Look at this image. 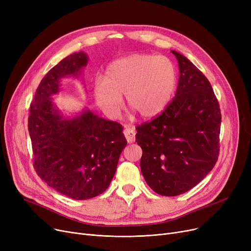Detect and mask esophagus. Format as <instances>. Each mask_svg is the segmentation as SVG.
I'll list each match as a JSON object with an SVG mask.
<instances>
[{"instance_id": "obj_1", "label": "esophagus", "mask_w": 251, "mask_h": 251, "mask_svg": "<svg viewBox=\"0 0 251 251\" xmlns=\"http://www.w3.org/2000/svg\"><path fill=\"white\" fill-rule=\"evenodd\" d=\"M124 135L128 141V143H132L135 141V130L133 128H125Z\"/></svg>"}]
</instances>
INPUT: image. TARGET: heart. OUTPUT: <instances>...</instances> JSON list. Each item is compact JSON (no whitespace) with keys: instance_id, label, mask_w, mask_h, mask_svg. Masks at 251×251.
<instances>
[{"instance_id":"heart-1","label":"heart","mask_w":251,"mask_h":251,"mask_svg":"<svg viewBox=\"0 0 251 251\" xmlns=\"http://www.w3.org/2000/svg\"><path fill=\"white\" fill-rule=\"evenodd\" d=\"M176 84V67L169 58L135 54L111 63L102 81L95 83L94 96L109 117L120 115L125 95L130 108L144 118H152L166 109Z\"/></svg>"}]
</instances>
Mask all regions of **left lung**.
<instances>
[{"label":"left lung","mask_w":251,"mask_h":251,"mask_svg":"<svg viewBox=\"0 0 251 251\" xmlns=\"http://www.w3.org/2000/svg\"><path fill=\"white\" fill-rule=\"evenodd\" d=\"M179 81L175 98L151 122L136 127L141 173L157 194L176 196L197 185L215 167L221 110L201 70L176 50Z\"/></svg>","instance_id":"1"}]
</instances>
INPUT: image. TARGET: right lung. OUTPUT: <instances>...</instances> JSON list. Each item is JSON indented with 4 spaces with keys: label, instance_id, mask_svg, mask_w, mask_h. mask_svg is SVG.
I'll return each mask as SVG.
<instances>
[{
    "label": "right lung",
    "instance_id": "right-lung-1",
    "mask_svg": "<svg viewBox=\"0 0 251 251\" xmlns=\"http://www.w3.org/2000/svg\"><path fill=\"white\" fill-rule=\"evenodd\" d=\"M88 57L77 51L60 61L39 83L28 117L33 167L48 185L70 199L83 201L105 191L127 144L123 127L83 110L64 117L52 102L60 79L77 77Z\"/></svg>",
    "mask_w": 251,
    "mask_h": 251
}]
</instances>
